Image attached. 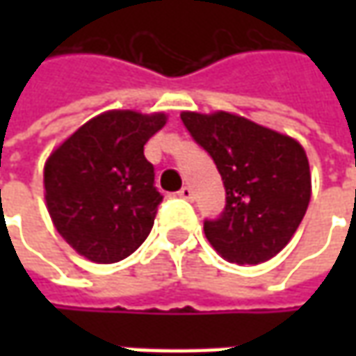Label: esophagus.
Instances as JSON below:
<instances>
[{
    "instance_id": "obj_1",
    "label": "esophagus",
    "mask_w": 356,
    "mask_h": 356,
    "mask_svg": "<svg viewBox=\"0 0 356 356\" xmlns=\"http://www.w3.org/2000/svg\"><path fill=\"white\" fill-rule=\"evenodd\" d=\"M178 196L184 200H192L194 198V190H192L190 186H182V188H180V192H178Z\"/></svg>"
}]
</instances>
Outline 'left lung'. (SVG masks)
Here are the masks:
<instances>
[{
    "label": "left lung",
    "mask_w": 356,
    "mask_h": 356,
    "mask_svg": "<svg viewBox=\"0 0 356 356\" xmlns=\"http://www.w3.org/2000/svg\"><path fill=\"white\" fill-rule=\"evenodd\" d=\"M186 130L212 156L226 206L204 220V234L224 259L257 266L287 245L307 212L309 162L301 144L229 113H182Z\"/></svg>",
    "instance_id": "left-lung-1"
}]
</instances>
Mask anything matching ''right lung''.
I'll return each instance as SVG.
<instances>
[{"label": "right lung", "instance_id": "1", "mask_svg": "<svg viewBox=\"0 0 356 356\" xmlns=\"http://www.w3.org/2000/svg\"><path fill=\"white\" fill-rule=\"evenodd\" d=\"M164 122L162 113L111 111L83 124L49 156L43 180L51 220L90 261H120L148 238L162 194L144 144Z\"/></svg>", "mask_w": 356, "mask_h": 356}]
</instances>
